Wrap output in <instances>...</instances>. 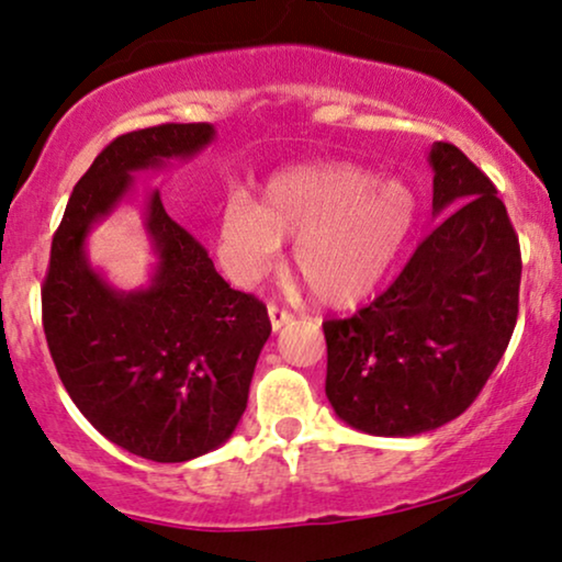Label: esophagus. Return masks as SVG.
<instances>
[{
  "label": "esophagus",
  "mask_w": 562,
  "mask_h": 562,
  "mask_svg": "<svg viewBox=\"0 0 562 562\" xmlns=\"http://www.w3.org/2000/svg\"><path fill=\"white\" fill-rule=\"evenodd\" d=\"M267 314H269V322H272L274 331H280L282 326H288L290 322H293V314H290V311H285V308H277V305H269Z\"/></svg>",
  "instance_id": "34e87169"
}]
</instances>
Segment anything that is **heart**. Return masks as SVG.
<instances>
[{
    "mask_svg": "<svg viewBox=\"0 0 562 562\" xmlns=\"http://www.w3.org/2000/svg\"><path fill=\"white\" fill-rule=\"evenodd\" d=\"M420 217L409 183L381 179L352 162L303 166L274 176L261 204L233 194L220 238L238 282H257L280 261L282 240H295V269L326 305L363 301L386 280Z\"/></svg>",
    "mask_w": 562,
    "mask_h": 562,
    "instance_id": "b5f03b06",
    "label": "heart"
}]
</instances>
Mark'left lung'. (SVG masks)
Here are the masks:
<instances>
[{
    "label": "left lung",
    "instance_id": "obj_1",
    "mask_svg": "<svg viewBox=\"0 0 562 562\" xmlns=\"http://www.w3.org/2000/svg\"><path fill=\"white\" fill-rule=\"evenodd\" d=\"M428 162L440 223L386 293L324 322L326 396L371 436H420L459 417L518 316L521 251L493 181L449 142H432Z\"/></svg>",
    "mask_w": 562,
    "mask_h": 562
}]
</instances>
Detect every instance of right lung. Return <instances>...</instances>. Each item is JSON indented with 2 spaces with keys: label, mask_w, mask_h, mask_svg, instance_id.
Listing matches in <instances>:
<instances>
[{
  "label": "right lung",
  "mask_w": 562,
  "mask_h": 562,
  "mask_svg": "<svg viewBox=\"0 0 562 562\" xmlns=\"http://www.w3.org/2000/svg\"><path fill=\"white\" fill-rule=\"evenodd\" d=\"M212 142V124H160L113 139L69 196L41 290L67 394L101 436L150 461L204 457L233 436L272 324L168 217L158 189L142 210L155 254L147 285L113 288L92 267L88 236L137 194L134 176L194 160Z\"/></svg>",
  "instance_id": "right-lung-1"
}]
</instances>
